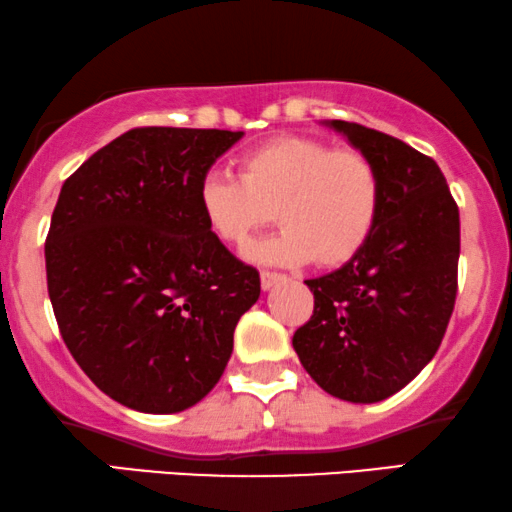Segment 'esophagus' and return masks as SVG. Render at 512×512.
Wrapping results in <instances>:
<instances>
[{
  "mask_svg": "<svg viewBox=\"0 0 512 512\" xmlns=\"http://www.w3.org/2000/svg\"><path fill=\"white\" fill-rule=\"evenodd\" d=\"M283 278V274H278V271H262L260 274V281H262V288L269 290L274 283H278Z\"/></svg>",
  "mask_w": 512,
  "mask_h": 512,
  "instance_id": "esophagus-1",
  "label": "esophagus"
}]
</instances>
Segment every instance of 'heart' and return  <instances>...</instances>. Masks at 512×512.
Returning a JSON list of instances; mask_svg holds the SVG:
<instances>
[{
    "label": "heart",
    "mask_w": 512,
    "mask_h": 512,
    "mask_svg": "<svg viewBox=\"0 0 512 512\" xmlns=\"http://www.w3.org/2000/svg\"><path fill=\"white\" fill-rule=\"evenodd\" d=\"M198 205L212 234L234 248H248L276 212L283 231L250 250L255 260H312L319 269H338L371 241L383 208V179L357 148L281 137L245 153L238 179L203 177Z\"/></svg>",
    "instance_id": "b5f03b06"
}]
</instances>
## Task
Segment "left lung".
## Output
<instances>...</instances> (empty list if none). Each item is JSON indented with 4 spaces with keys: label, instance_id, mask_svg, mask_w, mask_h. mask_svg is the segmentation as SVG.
<instances>
[{
    "label": "left lung",
    "instance_id": "1",
    "mask_svg": "<svg viewBox=\"0 0 512 512\" xmlns=\"http://www.w3.org/2000/svg\"><path fill=\"white\" fill-rule=\"evenodd\" d=\"M331 127L378 167L383 208L352 262L304 281L314 314L293 347L321 390L373 404L409 385L442 345L458 293L461 219L430 155L357 122Z\"/></svg>",
    "mask_w": 512,
    "mask_h": 512
}]
</instances>
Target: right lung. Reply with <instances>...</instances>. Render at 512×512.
Wrapping results in <instances>:
<instances>
[{"mask_svg":"<svg viewBox=\"0 0 512 512\" xmlns=\"http://www.w3.org/2000/svg\"><path fill=\"white\" fill-rule=\"evenodd\" d=\"M243 132L134 127L63 184L44 243L58 331L89 380L134 411L198 404L260 297V271L212 234L198 186Z\"/></svg>","mask_w":512,"mask_h":512,"instance_id":"1","label":"right lung"}]
</instances>
